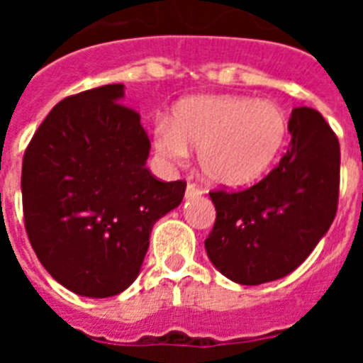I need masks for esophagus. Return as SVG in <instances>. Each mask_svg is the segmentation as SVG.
<instances>
[{
    "label": "esophagus",
    "mask_w": 363,
    "mask_h": 363,
    "mask_svg": "<svg viewBox=\"0 0 363 363\" xmlns=\"http://www.w3.org/2000/svg\"><path fill=\"white\" fill-rule=\"evenodd\" d=\"M201 192L203 191H201L196 184H187V189H185V198H187V200H192V198L200 196Z\"/></svg>",
    "instance_id": "1"
}]
</instances>
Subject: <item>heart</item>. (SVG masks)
<instances>
[{
  "instance_id": "b5f03b06",
  "label": "heart",
  "mask_w": 363,
  "mask_h": 363,
  "mask_svg": "<svg viewBox=\"0 0 363 363\" xmlns=\"http://www.w3.org/2000/svg\"><path fill=\"white\" fill-rule=\"evenodd\" d=\"M287 125L280 108L245 96H196L179 101L172 120L154 125L156 150L182 163L198 147L201 171L214 184L240 187L264 174L284 147Z\"/></svg>"
}]
</instances>
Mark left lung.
Masks as SVG:
<instances>
[{
  "label": "left lung",
  "instance_id": "1",
  "mask_svg": "<svg viewBox=\"0 0 363 363\" xmlns=\"http://www.w3.org/2000/svg\"><path fill=\"white\" fill-rule=\"evenodd\" d=\"M287 152L243 191H211L216 221L205 240L229 280L259 285L287 277L313 252L338 209L340 143L318 111L294 108Z\"/></svg>",
  "mask_w": 363,
  "mask_h": 363
}]
</instances>
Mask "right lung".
Wrapping results in <instances>:
<instances>
[{"mask_svg":"<svg viewBox=\"0 0 363 363\" xmlns=\"http://www.w3.org/2000/svg\"><path fill=\"white\" fill-rule=\"evenodd\" d=\"M121 98L114 83L62 99L21 169L32 249L54 280L89 298L114 296L136 280L152 225L187 187L150 174V140Z\"/></svg>","mask_w":363,"mask_h":363,"instance_id":"1","label":"right lung"}]
</instances>
